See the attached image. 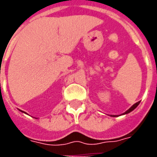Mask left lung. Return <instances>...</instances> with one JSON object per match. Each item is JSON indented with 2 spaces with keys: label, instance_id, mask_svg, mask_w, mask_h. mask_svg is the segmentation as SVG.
Listing matches in <instances>:
<instances>
[{
  "label": "left lung",
  "instance_id": "8db88e82",
  "mask_svg": "<svg viewBox=\"0 0 157 157\" xmlns=\"http://www.w3.org/2000/svg\"><path fill=\"white\" fill-rule=\"evenodd\" d=\"M139 104H140V102H136V103H135V104H134V105L132 106V107H131V108H130V109H128V110H127V111H126V112H125L124 113H123V114H127V113H128L132 112V111H133L134 109H136V108H137V106H138ZM111 116H113V117H117V115H111Z\"/></svg>",
  "mask_w": 157,
  "mask_h": 157
}]
</instances>
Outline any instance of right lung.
Here are the masks:
<instances>
[{
  "mask_svg": "<svg viewBox=\"0 0 157 157\" xmlns=\"http://www.w3.org/2000/svg\"><path fill=\"white\" fill-rule=\"evenodd\" d=\"M20 111H21V110H20ZM23 113H24V112H23Z\"/></svg>",
  "mask_w": 157,
  "mask_h": 157,
  "instance_id": "add662e5",
  "label": "right lung"
}]
</instances>
